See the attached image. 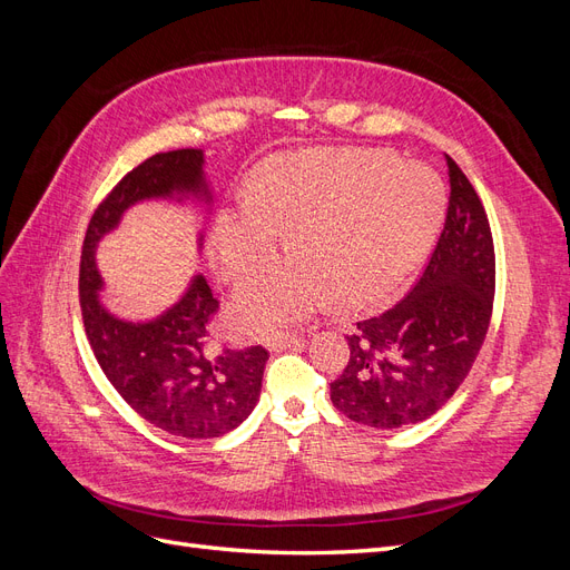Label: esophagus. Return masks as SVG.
I'll use <instances>...</instances> for the list:
<instances>
[{
	"label": "esophagus",
	"mask_w": 570,
	"mask_h": 570,
	"mask_svg": "<svg viewBox=\"0 0 570 570\" xmlns=\"http://www.w3.org/2000/svg\"><path fill=\"white\" fill-rule=\"evenodd\" d=\"M304 344H306V340L295 333H278V335H271L266 340V347L271 352H283L287 347H304Z\"/></svg>",
	"instance_id": "1"
}]
</instances>
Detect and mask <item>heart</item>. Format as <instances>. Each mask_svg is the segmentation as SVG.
<instances>
[{"label":"heart","instance_id":"heart-1","mask_svg":"<svg viewBox=\"0 0 570 570\" xmlns=\"http://www.w3.org/2000/svg\"><path fill=\"white\" fill-rule=\"evenodd\" d=\"M444 189L433 170L392 154H289L271 161L252 202L223 214L214 264L243 281L278 252L292 256L239 287L230 321L264 335L297 323L331 297L342 312L383 302L413 271L440 228Z\"/></svg>","mask_w":570,"mask_h":570}]
</instances>
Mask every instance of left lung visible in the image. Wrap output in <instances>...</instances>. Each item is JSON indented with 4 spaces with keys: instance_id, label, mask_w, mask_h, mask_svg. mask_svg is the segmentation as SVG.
I'll use <instances>...</instances> for the list:
<instances>
[{
    "instance_id": "left-lung-1",
    "label": "left lung",
    "mask_w": 570,
    "mask_h": 570,
    "mask_svg": "<svg viewBox=\"0 0 570 570\" xmlns=\"http://www.w3.org/2000/svg\"><path fill=\"white\" fill-rule=\"evenodd\" d=\"M450 206L419 281L381 316L347 335L350 361L331 383L344 416L394 430L421 423L452 400L485 342L494 304V243L488 212L456 161Z\"/></svg>"
}]
</instances>
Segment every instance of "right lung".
<instances>
[{
  "label": "right lung",
  "instance_id": "add662e5",
  "mask_svg": "<svg viewBox=\"0 0 570 570\" xmlns=\"http://www.w3.org/2000/svg\"><path fill=\"white\" fill-rule=\"evenodd\" d=\"M202 164L204 149H174L154 154L120 178L85 230L78 278L85 335L109 383L145 421L187 440L220 438L249 416L262 392L268 350L262 344L216 347L212 327L220 302L202 275L157 321L114 318L97 299L101 278L95 247L135 202L174 193L206 195Z\"/></svg>",
  "mask_w": 570,
  "mask_h": 570
}]
</instances>
